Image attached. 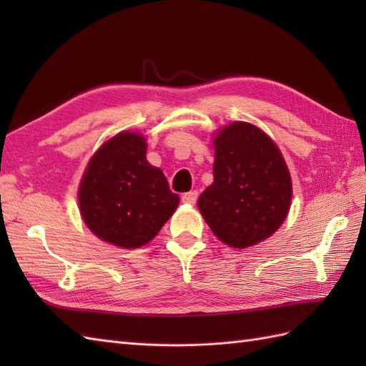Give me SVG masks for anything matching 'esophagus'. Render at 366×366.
Instances as JSON below:
<instances>
[{
  "mask_svg": "<svg viewBox=\"0 0 366 366\" xmlns=\"http://www.w3.org/2000/svg\"><path fill=\"white\" fill-rule=\"evenodd\" d=\"M197 199H198V192L197 190L187 192V193H184V195H182V201H184V203H187V204H195Z\"/></svg>",
  "mask_w": 366,
  "mask_h": 366,
  "instance_id": "esophagus-1",
  "label": "esophagus"
}]
</instances>
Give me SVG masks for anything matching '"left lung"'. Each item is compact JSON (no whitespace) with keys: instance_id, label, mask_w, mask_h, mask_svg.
Wrapping results in <instances>:
<instances>
[{"instance_id":"1","label":"left lung","mask_w":366,"mask_h":366,"mask_svg":"<svg viewBox=\"0 0 366 366\" xmlns=\"http://www.w3.org/2000/svg\"><path fill=\"white\" fill-rule=\"evenodd\" d=\"M214 184L198 207L214 234L234 248L252 247L280 228L292 185L275 143L258 127L232 122L214 139Z\"/></svg>"}]
</instances>
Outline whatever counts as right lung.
<instances>
[{"label":"right lung","mask_w":366,"mask_h":366,"mask_svg":"<svg viewBox=\"0 0 366 366\" xmlns=\"http://www.w3.org/2000/svg\"><path fill=\"white\" fill-rule=\"evenodd\" d=\"M79 203L84 223L97 237L137 248L157 234L176 211L179 197L162 171L147 163L144 138L122 132L91 159Z\"/></svg>","instance_id":"right-lung-1"}]
</instances>
